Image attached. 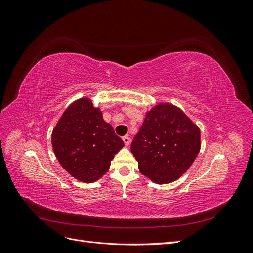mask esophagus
<instances>
[{"label": "esophagus", "mask_w": 253, "mask_h": 253, "mask_svg": "<svg viewBox=\"0 0 253 253\" xmlns=\"http://www.w3.org/2000/svg\"><path fill=\"white\" fill-rule=\"evenodd\" d=\"M122 140H124V142H125V144L126 145H129V143H131V139H129V137L126 135V136H124L122 137Z\"/></svg>", "instance_id": "34e87169"}]
</instances>
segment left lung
Segmentation results:
<instances>
[{"instance_id": "obj_1", "label": "left lung", "mask_w": 253, "mask_h": 253, "mask_svg": "<svg viewBox=\"0 0 253 253\" xmlns=\"http://www.w3.org/2000/svg\"><path fill=\"white\" fill-rule=\"evenodd\" d=\"M201 150V131L177 106L155 105L131 144L140 172L156 183H169L185 173Z\"/></svg>"}]
</instances>
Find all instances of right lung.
Listing matches in <instances>:
<instances>
[{"instance_id": "right-lung-1", "label": "right lung", "mask_w": 253, "mask_h": 253, "mask_svg": "<svg viewBox=\"0 0 253 253\" xmlns=\"http://www.w3.org/2000/svg\"><path fill=\"white\" fill-rule=\"evenodd\" d=\"M51 143L60 165L84 182L96 181L108 172L114 155L125 145L88 98L65 110L53 128Z\"/></svg>"}]
</instances>
